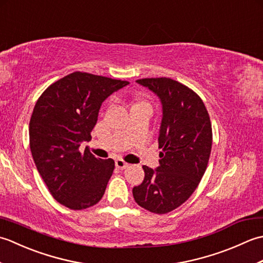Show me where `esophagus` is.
Segmentation results:
<instances>
[{
    "label": "esophagus",
    "mask_w": 263,
    "mask_h": 263,
    "mask_svg": "<svg viewBox=\"0 0 263 263\" xmlns=\"http://www.w3.org/2000/svg\"><path fill=\"white\" fill-rule=\"evenodd\" d=\"M115 166H116V168H119V170H124L128 166V164H126L125 161L122 160V159H116L115 160Z\"/></svg>",
    "instance_id": "34e87169"
}]
</instances>
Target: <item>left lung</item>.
I'll list each match as a JSON object with an SVG mask.
<instances>
[{"label": "left lung", "instance_id": "8db88e82", "mask_svg": "<svg viewBox=\"0 0 263 263\" xmlns=\"http://www.w3.org/2000/svg\"><path fill=\"white\" fill-rule=\"evenodd\" d=\"M160 99L159 166H142L144 178L132 190L136 202L155 214H167L191 197L208 165L212 131L205 106L197 93L170 78L137 80Z\"/></svg>", "mask_w": 263, "mask_h": 263}]
</instances>
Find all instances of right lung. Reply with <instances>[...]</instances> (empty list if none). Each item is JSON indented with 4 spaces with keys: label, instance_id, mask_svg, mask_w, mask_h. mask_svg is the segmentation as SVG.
I'll use <instances>...</instances> for the list:
<instances>
[{
    "label": "right lung",
    "instance_id": "1",
    "mask_svg": "<svg viewBox=\"0 0 263 263\" xmlns=\"http://www.w3.org/2000/svg\"><path fill=\"white\" fill-rule=\"evenodd\" d=\"M128 83L78 71L38 98L29 123L30 150L38 173L61 204L81 210L103 198L114 160L79 148L91 139L104 100Z\"/></svg>",
    "mask_w": 263,
    "mask_h": 263
}]
</instances>
